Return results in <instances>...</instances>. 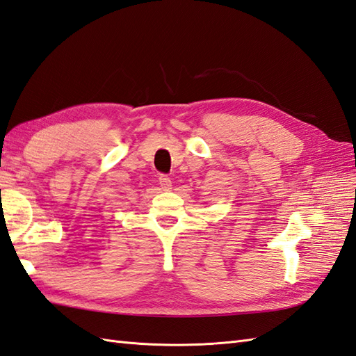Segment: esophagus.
I'll return each mask as SVG.
<instances>
[{"mask_svg":"<svg viewBox=\"0 0 356 356\" xmlns=\"http://www.w3.org/2000/svg\"><path fill=\"white\" fill-rule=\"evenodd\" d=\"M159 183H160L161 188H164V190H170L172 188V181L166 175H160L159 177Z\"/></svg>","mask_w":356,"mask_h":356,"instance_id":"34e87169","label":"esophagus"}]
</instances>
